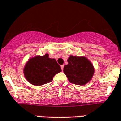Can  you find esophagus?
<instances>
[{"instance_id": "obj_1", "label": "esophagus", "mask_w": 121, "mask_h": 121, "mask_svg": "<svg viewBox=\"0 0 121 121\" xmlns=\"http://www.w3.org/2000/svg\"><path fill=\"white\" fill-rule=\"evenodd\" d=\"M64 64H63V65H61V70H62V71H63V69H64Z\"/></svg>"}]
</instances>
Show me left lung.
Returning <instances> with one entry per match:
<instances>
[{"label":"left lung","instance_id":"8db88e82","mask_svg":"<svg viewBox=\"0 0 121 121\" xmlns=\"http://www.w3.org/2000/svg\"><path fill=\"white\" fill-rule=\"evenodd\" d=\"M64 67V74L71 83L84 85L92 79L95 72L93 64L84 57L70 56Z\"/></svg>","mask_w":121,"mask_h":121}]
</instances>
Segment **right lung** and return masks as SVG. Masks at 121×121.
<instances>
[{"label": "right lung", "mask_w": 121, "mask_h": 121, "mask_svg": "<svg viewBox=\"0 0 121 121\" xmlns=\"http://www.w3.org/2000/svg\"><path fill=\"white\" fill-rule=\"evenodd\" d=\"M46 54L30 58L23 69V73L28 82L35 86H41L52 82L53 77L61 71L60 66L54 58Z\"/></svg>", "instance_id": "1"}]
</instances>
